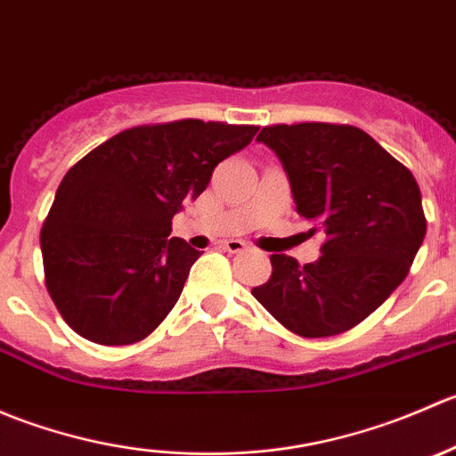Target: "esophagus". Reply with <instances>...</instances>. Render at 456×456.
<instances>
[{
    "instance_id": "1",
    "label": "esophagus",
    "mask_w": 456,
    "mask_h": 456,
    "mask_svg": "<svg viewBox=\"0 0 456 456\" xmlns=\"http://www.w3.org/2000/svg\"><path fill=\"white\" fill-rule=\"evenodd\" d=\"M220 247H223L224 251H229V254H240V251L247 249V245L242 240H223Z\"/></svg>"
}]
</instances>
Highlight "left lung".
Returning <instances> with one entry per match:
<instances>
[{
	"mask_svg": "<svg viewBox=\"0 0 456 456\" xmlns=\"http://www.w3.org/2000/svg\"><path fill=\"white\" fill-rule=\"evenodd\" d=\"M289 174L297 214L324 233L322 256L300 266L271 256L254 297L300 338H330L366 320L403 282L426 236L421 191L406 165L344 123L266 126Z\"/></svg>",
	"mask_w": 456,
	"mask_h": 456,
	"instance_id": "8db88e82",
	"label": "left lung"
}]
</instances>
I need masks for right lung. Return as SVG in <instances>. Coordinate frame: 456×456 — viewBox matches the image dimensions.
<instances>
[{"instance_id": "right-lung-1", "label": "right lung", "mask_w": 456, "mask_h": 456, "mask_svg": "<svg viewBox=\"0 0 456 456\" xmlns=\"http://www.w3.org/2000/svg\"><path fill=\"white\" fill-rule=\"evenodd\" d=\"M256 132L200 118L136 126L68 169L41 227V256L45 289L75 333L126 346L167 317L200 256L169 238L174 214Z\"/></svg>"}]
</instances>
